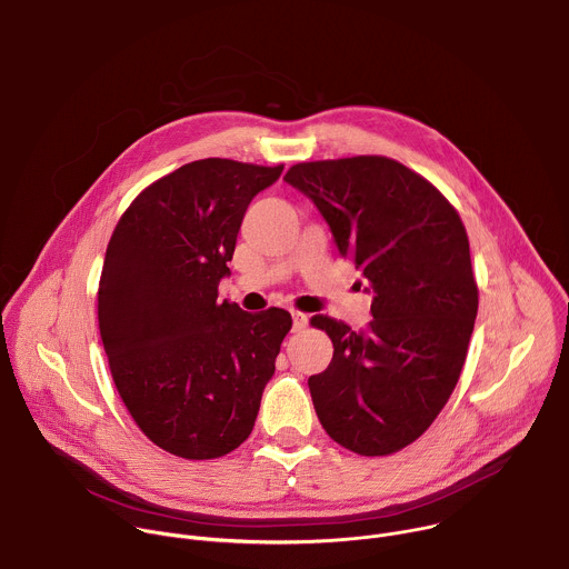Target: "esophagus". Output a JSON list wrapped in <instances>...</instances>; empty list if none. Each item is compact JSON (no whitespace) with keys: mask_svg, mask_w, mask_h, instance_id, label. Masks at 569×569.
I'll return each mask as SVG.
<instances>
[{"mask_svg":"<svg viewBox=\"0 0 569 569\" xmlns=\"http://www.w3.org/2000/svg\"><path fill=\"white\" fill-rule=\"evenodd\" d=\"M308 327V315L306 312H299V310H292V331L299 333Z\"/></svg>","mask_w":569,"mask_h":569,"instance_id":"1","label":"esophagus"}]
</instances>
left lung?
<instances>
[{
  "instance_id": "obj_1",
  "label": "left lung",
  "mask_w": 569,
  "mask_h": 569,
  "mask_svg": "<svg viewBox=\"0 0 569 569\" xmlns=\"http://www.w3.org/2000/svg\"><path fill=\"white\" fill-rule=\"evenodd\" d=\"M283 180L315 202L376 295L367 331L310 319L333 342L329 369L308 378L319 423L351 452H398L432 426L466 362L479 303L466 227L389 157L301 161Z\"/></svg>"
}]
</instances>
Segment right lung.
Segmentation results:
<instances>
[{
  "instance_id": "right-lung-1",
  "label": "right lung",
  "mask_w": 569,
  "mask_h": 569,
  "mask_svg": "<svg viewBox=\"0 0 569 569\" xmlns=\"http://www.w3.org/2000/svg\"><path fill=\"white\" fill-rule=\"evenodd\" d=\"M279 167L198 159L146 187L119 218L99 281V331L139 430L182 459H216L254 428L292 329L288 310L218 301L252 198Z\"/></svg>"
}]
</instances>
